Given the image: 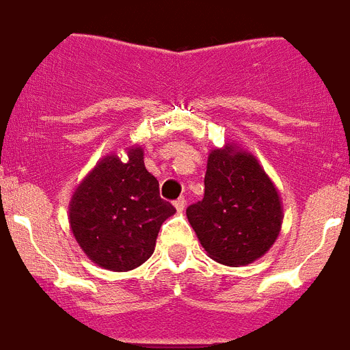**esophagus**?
Listing matches in <instances>:
<instances>
[{"instance_id":"1","label":"esophagus","mask_w":350,"mask_h":350,"mask_svg":"<svg viewBox=\"0 0 350 350\" xmlns=\"http://www.w3.org/2000/svg\"><path fill=\"white\" fill-rule=\"evenodd\" d=\"M173 206H175V209H177L178 213H183L184 209H186V200H184L183 197L177 198V200H175V202H173Z\"/></svg>"}]
</instances>
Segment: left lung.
<instances>
[{
    "label": "left lung",
    "instance_id": "left-lung-1",
    "mask_svg": "<svg viewBox=\"0 0 350 350\" xmlns=\"http://www.w3.org/2000/svg\"><path fill=\"white\" fill-rule=\"evenodd\" d=\"M209 258L229 267L253 264L282 229L280 193L258 159L234 142L208 155L204 198L186 209Z\"/></svg>",
    "mask_w": 350,
    "mask_h": 350
}]
</instances>
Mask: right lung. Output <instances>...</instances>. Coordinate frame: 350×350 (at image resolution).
<instances>
[{"mask_svg": "<svg viewBox=\"0 0 350 350\" xmlns=\"http://www.w3.org/2000/svg\"><path fill=\"white\" fill-rule=\"evenodd\" d=\"M126 161L108 153L74 189L68 222L77 244L103 269L131 271L155 251L162 222L175 213L144 166V150L126 148Z\"/></svg>", "mask_w": 350, "mask_h": 350, "instance_id": "add662e5", "label": "right lung"}]
</instances>
